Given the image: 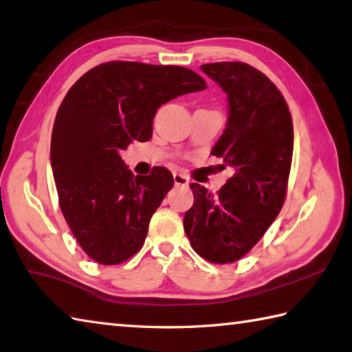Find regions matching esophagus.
<instances>
[{"mask_svg": "<svg viewBox=\"0 0 352 352\" xmlns=\"http://www.w3.org/2000/svg\"><path fill=\"white\" fill-rule=\"evenodd\" d=\"M174 183L175 186H188L189 178L182 174V172H174Z\"/></svg>", "mask_w": 352, "mask_h": 352, "instance_id": "34e87169", "label": "esophagus"}]
</instances>
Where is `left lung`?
Instances as JSON below:
<instances>
[{"instance_id": "obj_1", "label": "left lung", "mask_w": 352, "mask_h": 352, "mask_svg": "<svg viewBox=\"0 0 352 352\" xmlns=\"http://www.w3.org/2000/svg\"><path fill=\"white\" fill-rule=\"evenodd\" d=\"M201 70L229 98L227 128L212 154L235 174L217 194L192 183L194 206L184 232L199 256L230 264L249 253L284 206L293 157V122L278 87L244 62H213Z\"/></svg>"}]
</instances>
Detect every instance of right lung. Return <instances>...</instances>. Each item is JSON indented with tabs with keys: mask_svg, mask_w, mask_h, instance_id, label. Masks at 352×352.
<instances>
[{
	"mask_svg": "<svg viewBox=\"0 0 352 352\" xmlns=\"http://www.w3.org/2000/svg\"><path fill=\"white\" fill-rule=\"evenodd\" d=\"M206 87L184 67L111 60L68 89L53 125L52 169L62 215L98 264H120L142 249L151 217L174 186L162 166L134 177L120 153L153 137L163 103Z\"/></svg>",
	"mask_w": 352,
	"mask_h": 352,
	"instance_id": "add662e5",
	"label": "right lung"
}]
</instances>
